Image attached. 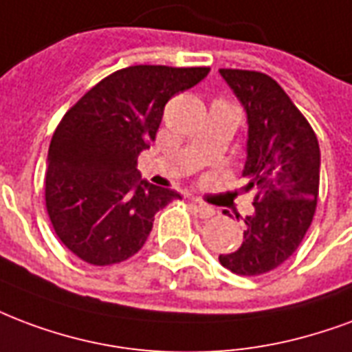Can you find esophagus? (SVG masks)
<instances>
[{
    "label": "esophagus",
    "instance_id": "1",
    "mask_svg": "<svg viewBox=\"0 0 352 352\" xmlns=\"http://www.w3.org/2000/svg\"><path fill=\"white\" fill-rule=\"evenodd\" d=\"M194 209H196V212L201 216V218H210V216L214 214V209H212L210 205H207V203H196Z\"/></svg>",
    "mask_w": 352,
    "mask_h": 352
}]
</instances>
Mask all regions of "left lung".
Listing matches in <instances>:
<instances>
[{
	"instance_id": "8db88e82",
	"label": "left lung",
	"mask_w": 352,
	"mask_h": 352,
	"mask_svg": "<svg viewBox=\"0 0 352 352\" xmlns=\"http://www.w3.org/2000/svg\"><path fill=\"white\" fill-rule=\"evenodd\" d=\"M248 117L244 192L254 212L244 218L241 248L218 257L239 276L267 274L295 254L314 220L321 151L314 129L287 93L263 72L220 69ZM239 218V216H236Z\"/></svg>"
}]
</instances>
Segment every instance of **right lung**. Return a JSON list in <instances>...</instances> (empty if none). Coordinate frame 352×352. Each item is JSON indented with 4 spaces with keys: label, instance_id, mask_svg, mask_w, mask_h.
Returning a JSON list of instances; mask_svg holds the SVG:
<instances>
[{
    "label": "right lung",
    "instance_id": "right-lung-1",
    "mask_svg": "<svg viewBox=\"0 0 352 352\" xmlns=\"http://www.w3.org/2000/svg\"><path fill=\"white\" fill-rule=\"evenodd\" d=\"M209 67L134 65L106 76L57 124L44 179L56 235L82 261L106 267L138 254L155 214L181 199L138 175V155L162 123L164 106Z\"/></svg>",
    "mask_w": 352,
    "mask_h": 352
}]
</instances>
